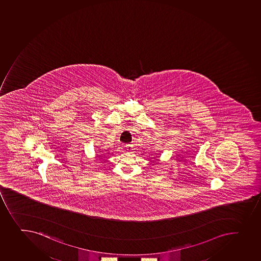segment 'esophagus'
<instances>
[{
  "instance_id": "obj_1",
  "label": "esophagus",
  "mask_w": 261,
  "mask_h": 261,
  "mask_svg": "<svg viewBox=\"0 0 261 261\" xmlns=\"http://www.w3.org/2000/svg\"><path fill=\"white\" fill-rule=\"evenodd\" d=\"M126 147H127V150H128V151H130V150L132 149V145H130V144L126 145Z\"/></svg>"
}]
</instances>
